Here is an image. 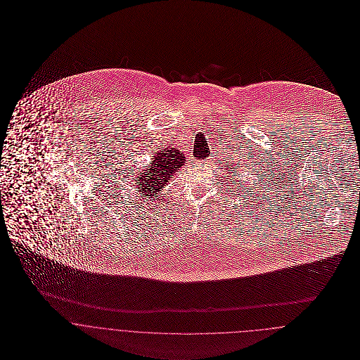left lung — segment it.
<instances>
[{
  "label": "left lung",
  "instance_id": "1",
  "mask_svg": "<svg viewBox=\"0 0 360 360\" xmlns=\"http://www.w3.org/2000/svg\"><path fill=\"white\" fill-rule=\"evenodd\" d=\"M226 165V166H230V167H229V169H233V172H231V173H234V174H236V172H237V167H238V166H236V165H234V167H233V163H230V162H229V160H227V162H226V163H224ZM221 167H226L224 166H221ZM226 170H227V167H226Z\"/></svg>",
  "mask_w": 360,
  "mask_h": 360
}]
</instances>
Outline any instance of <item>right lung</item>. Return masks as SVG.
<instances>
[{
    "label": "right lung",
    "instance_id": "right-lung-1",
    "mask_svg": "<svg viewBox=\"0 0 360 360\" xmlns=\"http://www.w3.org/2000/svg\"><path fill=\"white\" fill-rule=\"evenodd\" d=\"M150 166H147L136 181L137 202L134 207H147L158 201L159 193L167 184L170 177L186 163V156L177 148H162L151 158Z\"/></svg>",
    "mask_w": 360,
    "mask_h": 360
}]
</instances>
